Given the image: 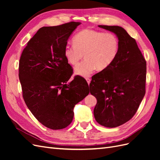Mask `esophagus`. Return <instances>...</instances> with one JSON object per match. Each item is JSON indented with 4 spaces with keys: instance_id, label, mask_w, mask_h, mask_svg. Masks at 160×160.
<instances>
[{
    "instance_id": "obj_1",
    "label": "esophagus",
    "mask_w": 160,
    "mask_h": 160,
    "mask_svg": "<svg viewBox=\"0 0 160 160\" xmlns=\"http://www.w3.org/2000/svg\"><path fill=\"white\" fill-rule=\"evenodd\" d=\"M85 79H86L87 82H88V84L89 85V83H90V82H91V79H90L89 78H86Z\"/></svg>"
}]
</instances>
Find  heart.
Instances as JSON below:
<instances>
[{
    "instance_id": "obj_1",
    "label": "heart",
    "mask_w": 160,
    "mask_h": 160,
    "mask_svg": "<svg viewBox=\"0 0 160 160\" xmlns=\"http://www.w3.org/2000/svg\"><path fill=\"white\" fill-rule=\"evenodd\" d=\"M73 45H67L64 55L69 63L77 65L75 74L83 77L91 75L96 69L105 70L113 63L119 49L118 37L113 33H105L85 29L77 33L72 38Z\"/></svg>"
}]
</instances>
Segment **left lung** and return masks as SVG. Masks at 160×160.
I'll list each match as a JSON object with an SVG mask.
<instances>
[{
	"label": "left lung",
	"instance_id": "1",
	"mask_svg": "<svg viewBox=\"0 0 160 160\" xmlns=\"http://www.w3.org/2000/svg\"><path fill=\"white\" fill-rule=\"evenodd\" d=\"M113 32L119 41L116 59L108 68L92 77L90 93L97 99V122L116 128L133 118L146 93V61L137 42L123 28L99 25Z\"/></svg>",
	"mask_w": 160,
	"mask_h": 160
}]
</instances>
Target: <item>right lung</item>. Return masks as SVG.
<instances>
[{"mask_svg": "<svg viewBox=\"0 0 160 160\" xmlns=\"http://www.w3.org/2000/svg\"><path fill=\"white\" fill-rule=\"evenodd\" d=\"M79 22L43 27L27 42L19 61L18 77L27 108L45 127L61 129L72 122L75 105L89 93L79 77L67 83L72 69L64 55Z\"/></svg>", "mask_w": 160, "mask_h": 160, "instance_id": "add662e5", "label": "right lung"}]
</instances>
